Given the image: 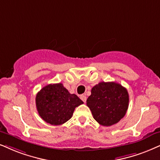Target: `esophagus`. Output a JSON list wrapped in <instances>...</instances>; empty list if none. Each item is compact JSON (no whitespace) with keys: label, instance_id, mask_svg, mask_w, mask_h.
Segmentation results:
<instances>
[{"label":"esophagus","instance_id":"34e87169","mask_svg":"<svg viewBox=\"0 0 160 160\" xmlns=\"http://www.w3.org/2000/svg\"><path fill=\"white\" fill-rule=\"evenodd\" d=\"M80 99H81V100L83 101V102H85V103H86V95H81V96H80Z\"/></svg>","mask_w":160,"mask_h":160}]
</instances>
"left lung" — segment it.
<instances>
[{"mask_svg":"<svg viewBox=\"0 0 160 160\" xmlns=\"http://www.w3.org/2000/svg\"><path fill=\"white\" fill-rule=\"evenodd\" d=\"M86 100L93 117L99 124L111 126L126 114L128 108V91L115 82H100L92 88Z\"/></svg>","mask_w":160,"mask_h":160,"instance_id":"obj_1","label":"left lung"}]
</instances>
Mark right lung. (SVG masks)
Returning <instances> with one entry per match:
<instances>
[{
  "label": "right lung",
  "mask_w": 160,
  "mask_h": 160,
  "mask_svg": "<svg viewBox=\"0 0 160 160\" xmlns=\"http://www.w3.org/2000/svg\"><path fill=\"white\" fill-rule=\"evenodd\" d=\"M35 101L40 117L53 125L67 122L76 107L83 103L76 94H70L62 83L44 86L36 95Z\"/></svg>",
  "instance_id": "obj_1"
}]
</instances>
